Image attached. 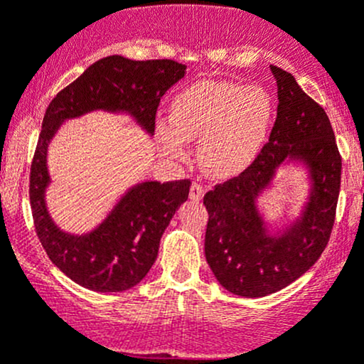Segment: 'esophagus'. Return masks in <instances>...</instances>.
<instances>
[{"label":"esophagus","mask_w":364,"mask_h":364,"mask_svg":"<svg viewBox=\"0 0 364 364\" xmlns=\"http://www.w3.org/2000/svg\"><path fill=\"white\" fill-rule=\"evenodd\" d=\"M203 186L200 185V183H193V185H191V188H190V198L193 202H198V200H202V197H203Z\"/></svg>","instance_id":"34e87169"}]
</instances>
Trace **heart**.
Segmentation results:
<instances>
[{
	"mask_svg": "<svg viewBox=\"0 0 364 364\" xmlns=\"http://www.w3.org/2000/svg\"><path fill=\"white\" fill-rule=\"evenodd\" d=\"M274 100L262 87L231 81H205L181 91L171 121L157 124L164 150L186 154V139H200V162L214 176L240 174L259 157L274 122Z\"/></svg>",
	"mask_w": 364,
	"mask_h": 364,
	"instance_id": "1",
	"label": "heart"
}]
</instances>
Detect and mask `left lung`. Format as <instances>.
Segmentation results:
<instances>
[{
    "instance_id": "obj_1",
    "label": "left lung",
    "mask_w": 364,
    "mask_h": 364,
    "mask_svg": "<svg viewBox=\"0 0 364 364\" xmlns=\"http://www.w3.org/2000/svg\"><path fill=\"white\" fill-rule=\"evenodd\" d=\"M278 86L277 121L259 157L238 176L203 195L209 213L205 259L218 282L242 297H264L306 273L325 250L341 191L342 157L326 112L290 72L271 65ZM285 158L311 169L314 195L303 219L279 239L264 233L255 197Z\"/></svg>"
}]
</instances>
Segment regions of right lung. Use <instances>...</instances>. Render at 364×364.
<instances>
[{
  "label": "right lung",
  "instance_id": "1",
  "mask_svg": "<svg viewBox=\"0 0 364 364\" xmlns=\"http://www.w3.org/2000/svg\"><path fill=\"white\" fill-rule=\"evenodd\" d=\"M174 60H129L112 55L58 91L48 105L29 176L33 221L43 249L72 282L95 292H122L141 282L154 266L159 243L178 207L188 198L190 179L136 186L105 223L85 237L62 233L45 207L46 146L63 119L87 110H127L154 133L162 95L185 75Z\"/></svg>",
  "mask_w": 364,
  "mask_h": 364
}]
</instances>
